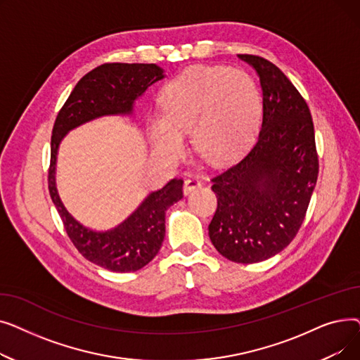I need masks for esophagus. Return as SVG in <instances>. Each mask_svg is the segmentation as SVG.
<instances>
[{
    "mask_svg": "<svg viewBox=\"0 0 360 360\" xmlns=\"http://www.w3.org/2000/svg\"><path fill=\"white\" fill-rule=\"evenodd\" d=\"M198 186H201V181L197 176H188L184 181V194L188 195L190 193H193L195 188H198Z\"/></svg>",
    "mask_w": 360,
    "mask_h": 360,
    "instance_id": "obj_1",
    "label": "esophagus"
}]
</instances>
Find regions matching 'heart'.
<instances>
[{
	"instance_id": "obj_1",
	"label": "heart",
	"mask_w": 360,
	"mask_h": 360,
	"mask_svg": "<svg viewBox=\"0 0 360 360\" xmlns=\"http://www.w3.org/2000/svg\"><path fill=\"white\" fill-rule=\"evenodd\" d=\"M162 109L150 115L153 147L176 159L193 129L198 153L209 162L232 159L258 128L262 103L255 83L231 67L200 65L184 71L162 90Z\"/></svg>"
}]
</instances>
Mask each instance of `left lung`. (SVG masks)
<instances>
[{
	"instance_id": "8db88e82",
	"label": "left lung",
	"mask_w": 360,
	"mask_h": 360,
	"mask_svg": "<svg viewBox=\"0 0 360 360\" xmlns=\"http://www.w3.org/2000/svg\"><path fill=\"white\" fill-rule=\"evenodd\" d=\"M258 74L262 122L254 146L217 174V210L209 224L214 248L252 264L285 250L305 219L318 178L314 122L305 99L273 63L238 55Z\"/></svg>"
}]
</instances>
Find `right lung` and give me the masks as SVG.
<instances>
[{"label":"right lung","mask_w":360,"mask_h":360,"mask_svg":"<svg viewBox=\"0 0 360 360\" xmlns=\"http://www.w3.org/2000/svg\"><path fill=\"white\" fill-rule=\"evenodd\" d=\"M163 77V70L156 64L99 65L75 84L53 124L48 172L52 202L74 247L86 259L110 271H137L156 257L165 239V213L182 198L184 181L170 179L160 190L150 193L124 221L96 231L79 223L64 207L55 185L56 155L68 131L106 115H131L134 102Z\"/></svg>","instance_id":"right-lung-1"}]
</instances>
